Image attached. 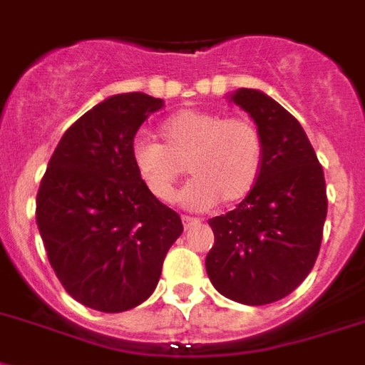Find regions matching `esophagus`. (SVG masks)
I'll list each match as a JSON object with an SVG mask.
<instances>
[{
	"mask_svg": "<svg viewBox=\"0 0 365 365\" xmlns=\"http://www.w3.org/2000/svg\"><path fill=\"white\" fill-rule=\"evenodd\" d=\"M182 222H183V227L191 229V227H195V225H199L200 220L199 217H193V216H182Z\"/></svg>",
	"mask_w": 365,
	"mask_h": 365,
	"instance_id": "34e87169",
	"label": "esophagus"
}]
</instances>
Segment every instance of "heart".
Here are the masks:
<instances>
[{
	"instance_id": "1",
	"label": "heart",
	"mask_w": 365,
	"mask_h": 365,
	"mask_svg": "<svg viewBox=\"0 0 365 365\" xmlns=\"http://www.w3.org/2000/svg\"><path fill=\"white\" fill-rule=\"evenodd\" d=\"M163 143L138 140L132 165L149 193L172 202L185 165L193 180L183 205L205 210L220 200L237 205L254 189L263 165V138L248 117H223L206 110H182L160 125Z\"/></svg>"
}]
</instances>
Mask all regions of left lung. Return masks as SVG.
Masks as SVG:
<instances>
[{
    "label": "left lung",
    "instance_id": "8db88e82",
    "mask_svg": "<svg viewBox=\"0 0 365 365\" xmlns=\"http://www.w3.org/2000/svg\"><path fill=\"white\" fill-rule=\"evenodd\" d=\"M231 100L259 128L263 165L246 199L208 222L214 246L206 272L229 299L267 305L292 294L314 267L328 214L326 180L288 110L254 88H239Z\"/></svg>",
    "mask_w": 365,
    "mask_h": 365
}]
</instances>
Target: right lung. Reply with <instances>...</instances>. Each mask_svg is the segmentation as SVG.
Returning a JSON list of instances; mask_svg holds the SVG:
<instances>
[{
  "mask_svg": "<svg viewBox=\"0 0 365 365\" xmlns=\"http://www.w3.org/2000/svg\"><path fill=\"white\" fill-rule=\"evenodd\" d=\"M163 106L143 93L94 106L64 132L41 178L36 220L48 263L66 292L94 311L123 312L148 299L183 231L132 165L138 128Z\"/></svg>",
  "mask_w": 365,
  "mask_h": 365,
  "instance_id": "obj_1",
  "label": "right lung"
}]
</instances>
